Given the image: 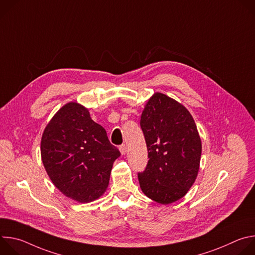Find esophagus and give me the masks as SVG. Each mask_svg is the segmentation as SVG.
Listing matches in <instances>:
<instances>
[{"label": "esophagus", "instance_id": "esophagus-1", "mask_svg": "<svg viewBox=\"0 0 255 255\" xmlns=\"http://www.w3.org/2000/svg\"><path fill=\"white\" fill-rule=\"evenodd\" d=\"M119 150H120V152H121L122 155H125L126 152H127V147L123 144V145H121V146L119 147Z\"/></svg>", "mask_w": 255, "mask_h": 255}]
</instances>
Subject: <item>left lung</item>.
Segmentation results:
<instances>
[{
	"mask_svg": "<svg viewBox=\"0 0 255 255\" xmlns=\"http://www.w3.org/2000/svg\"><path fill=\"white\" fill-rule=\"evenodd\" d=\"M140 125L148 150V163L138 174L143 194L168 205L192 188L200 169L202 141L188 109L174 99L154 93L142 111Z\"/></svg>",
	"mask_w": 255,
	"mask_h": 255,
	"instance_id": "obj_1",
	"label": "left lung"
}]
</instances>
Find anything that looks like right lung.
I'll return each mask as SVG.
<instances>
[{
    "mask_svg": "<svg viewBox=\"0 0 255 255\" xmlns=\"http://www.w3.org/2000/svg\"><path fill=\"white\" fill-rule=\"evenodd\" d=\"M40 152L52 184L65 197L83 204L105 194L113 163L120 156L106 130L78 102L63 105L47 123Z\"/></svg>",
    "mask_w": 255,
    "mask_h": 255,
    "instance_id": "right-lung-1",
    "label": "right lung"
}]
</instances>
